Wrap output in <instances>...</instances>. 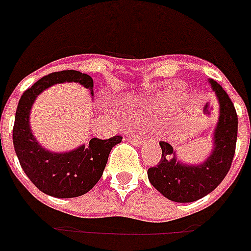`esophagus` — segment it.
<instances>
[{"mask_svg": "<svg viewBox=\"0 0 251 251\" xmlns=\"http://www.w3.org/2000/svg\"><path fill=\"white\" fill-rule=\"evenodd\" d=\"M129 140H131L135 145H142V144H144V140H142V137H140V136L131 135L129 136Z\"/></svg>", "mask_w": 251, "mask_h": 251, "instance_id": "obj_1", "label": "esophagus"}]
</instances>
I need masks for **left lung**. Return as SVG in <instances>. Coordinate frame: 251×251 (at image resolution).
Listing matches in <instances>:
<instances>
[{
	"label": "left lung",
	"instance_id": "8db88e82",
	"mask_svg": "<svg viewBox=\"0 0 251 251\" xmlns=\"http://www.w3.org/2000/svg\"><path fill=\"white\" fill-rule=\"evenodd\" d=\"M220 105L219 122L214 132V150L201 164L180 163L172 146L160 141L162 158L148 170L151 185L174 202H194L211 193L227 176L237 141L238 118L229 96L215 80H208Z\"/></svg>",
	"mask_w": 251,
	"mask_h": 251
}]
</instances>
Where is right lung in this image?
Instances as JSON below:
<instances>
[{"mask_svg":"<svg viewBox=\"0 0 251 251\" xmlns=\"http://www.w3.org/2000/svg\"><path fill=\"white\" fill-rule=\"evenodd\" d=\"M65 81L81 84L93 96V79L87 74L66 70L44 76L22 94L14 122L13 142L23 171L41 192L51 197L74 198L85 194L97 184L110 151L123 137L114 136L107 140L94 137L88 146L81 145L67 153H51L44 149L31 132V107L36 97L46 88Z\"/></svg>","mask_w":251,"mask_h":251,"instance_id":"add662e5","label":"right lung"}]
</instances>
